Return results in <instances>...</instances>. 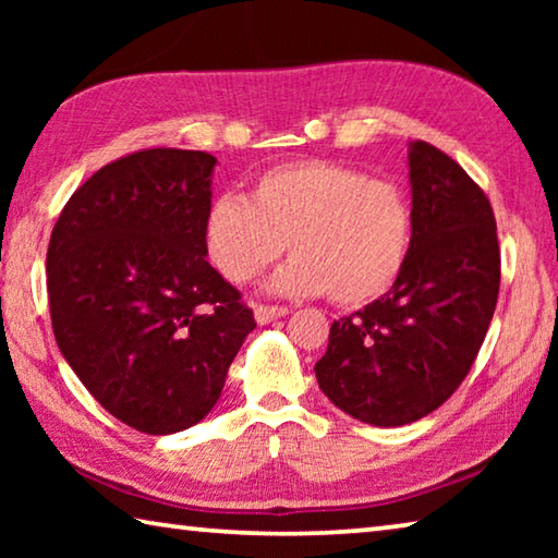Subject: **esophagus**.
I'll use <instances>...</instances> for the list:
<instances>
[{
    "mask_svg": "<svg viewBox=\"0 0 558 558\" xmlns=\"http://www.w3.org/2000/svg\"><path fill=\"white\" fill-rule=\"evenodd\" d=\"M282 315H288L286 305H256V319L260 325L272 323V319H278Z\"/></svg>",
    "mask_w": 558,
    "mask_h": 558,
    "instance_id": "esophagus-1",
    "label": "esophagus"
}]
</instances>
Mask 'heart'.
Here are the masks:
<instances>
[{
  "mask_svg": "<svg viewBox=\"0 0 558 558\" xmlns=\"http://www.w3.org/2000/svg\"><path fill=\"white\" fill-rule=\"evenodd\" d=\"M295 253L272 278L286 295H327L364 305L389 292L409 263L413 214L403 189L362 169L305 159L272 167L241 194H221L204 219L206 253L223 278H260L282 251Z\"/></svg>",
  "mask_w": 558,
  "mask_h": 558,
  "instance_id": "b5f03b06",
  "label": "heart"
}]
</instances>
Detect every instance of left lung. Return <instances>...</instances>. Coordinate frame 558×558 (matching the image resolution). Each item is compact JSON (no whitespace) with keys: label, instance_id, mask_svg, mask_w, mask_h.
I'll list each match as a JSON object with an SVG mask.
<instances>
[{"label":"left lung","instance_id":"obj_1","mask_svg":"<svg viewBox=\"0 0 558 558\" xmlns=\"http://www.w3.org/2000/svg\"><path fill=\"white\" fill-rule=\"evenodd\" d=\"M413 243L384 298L329 329L315 364L337 409L372 426L436 411L465 379L493 323L499 243L493 206L456 159L409 145Z\"/></svg>","mask_w":558,"mask_h":558}]
</instances>
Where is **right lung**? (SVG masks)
I'll use <instances>...</instances> for the list:
<instances>
[{
  "instance_id": "right-lung-1",
  "label": "right lung",
  "mask_w": 558,
  "mask_h": 558,
  "mask_svg": "<svg viewBox=\"0 0 558 558\" xmlns=\"http://www.w3.org/2000/svg\"><path fill=\"white\" fill-rule=\"evenodd\" d=\"M214 165L174 147L116 159L75 189L46 253L61 354L102 409L149 436L214 409L256 327L204 258Z\"/></svg>"
}]
</instances>
